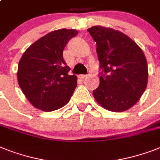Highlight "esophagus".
Segmentation results:
<instances>
[{
  "label": "esophagus",
  "mask_w": 160,
  "mask_h": 160,
  "mask_svg": "<svg viewBox=\"0 0 160 160\" xmlns=\"http://www.w3.org/2000/svg\"><path fill=\"white\" fill-rule=\"evenodd\" d=\"M86 77H87L86 75H79V76H78V78H79V79H80L81 80H83Z\"/></svg>",
  "instance_id": "esophagus-1"
}]
</instances>
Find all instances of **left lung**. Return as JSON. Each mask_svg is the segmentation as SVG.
<instances>
[{"mask_svg":"<svg viewBox=\"0 0 160 160\" xmlns=\"http://www.w3.org/2000/svg\"><path fill=\"white\" fill-rule=\"evenodd\" d=\"M87 30L97 44L104 71L93 91V98L108 111H127L138 102L147 86L149 74L143 51L131 38L113 28L96 25Z\"/></svg>","mask_w":160,"mask_h":160,"instance_id":"obj_1","label":"left lung"}]
</instances>
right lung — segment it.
Instances as JSON below:
<instances>
[{
	"label": "right lung",
	"instance_id": "1",
	"mask_svg": "<svg viewBox=\"0 0 160 160\" xmlns=\"http://www.w3.org/2000/svg\"><path fill=\"white\" fill-rule=\"evenodd\" d=\"M76 29L52 31L33 42L19 60L17 79L28 102L38 109L52 112L70 101L77 76H70L62 52Z\"/></svg>",
	"mask_w": 160,
	"mask_h": 160
}]
</instances>
